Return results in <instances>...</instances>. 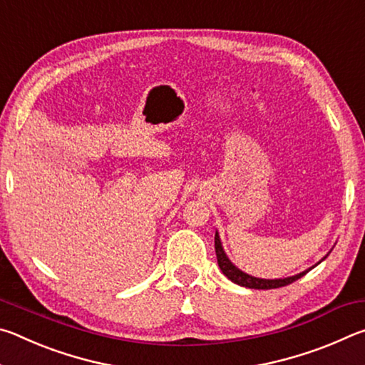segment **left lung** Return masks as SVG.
I'll list each match as a JSON object with an SVG mask.
<instances>
[{
    "mask_svg": "<svg viewBox=\"0 0 365 365\" xmlns=\"http://www.w3.org/2000/svg\"><path fill=\"white\" fill-rule=\"evenodd\" d=\"M214 245H215V256H217V262H219V267L220 270L224 272V275L228 277L233 283H237V285H242L246 288H255V289H272V288H280V287H287L289 283L296 282L298 279H301L302 275H306V272H309L311 269H307L306 272H301L298 275H293V277H288V279H279V280H265V279H256V277H251L248 274H245L240 269L235 267V265L228 261V257L225 256L224 248H222L220 245V238L219 235L215 233V238H214Z\"/></svg>",
    "mask_w": 365,
    "mask_h": 365,
    "instance_id": "left-lung-1",
    "label": "left lung"
}]
</instances>
